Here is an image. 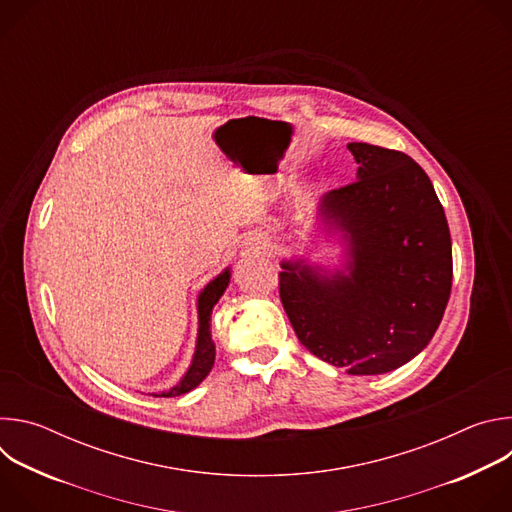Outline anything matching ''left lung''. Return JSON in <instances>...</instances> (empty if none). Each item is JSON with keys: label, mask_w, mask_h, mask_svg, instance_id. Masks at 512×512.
<instances>
[{"label": "left lung", "mask_w": 512, "mask_h": 512, "mask_svg": "<svg viewBox=\"0 0 512 512\" xmlns=\"http://www.w3.org/2000/svg\"><path fill=\"white\" fill-rule=\"evenodd\" d=\"M358 178L330 190L326 221L350 239V275L281 263L279 300L298 340L348 375H381L417 356L452 291V239L431 180L407 154L348 143Z\"/></svg>", "instance_id": "1"}]
</instances>
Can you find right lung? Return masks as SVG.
I'll return each mask as SVG.
<instances>
[{
  "mask_svg": "<svg viewBox=\"0 0 512 512\" xmlns=\"http://www.w3.org/2000/svg\"><path fill=\"white\" fill-rule=\"evenodd\" d=\"M229 285V269L225 273L218 275L216 279H212L198 298V342H196V352L192 358V364L188 373L184 375V379L172 387L168 393L156 395V397H176V395H184L188 391H192L194 387H198L206 375L210 373L212 364H214V342H212V334H210V314L214 304L218 302V298L223 296V291Z\"/></svg>",
  "mask_w": 512,
  "mask_h": 512,
  "instance_id": "add662e5",
  "label": "right lung"
}]
</instances>
